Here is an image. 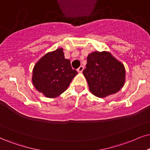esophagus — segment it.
<instances>
[{"label": "esophagus", "mask_w": 150, "mask_h": 150, "mask_svg": "<svg viewBox=\"0 0 150 150\" xmlns=\"http://www.w3.org/2000/svg\"><path fill=\"white\" fill-rule=\"evenodd\" d=\"M83 70H84V66H79V67L78 68V69H77V72H78V73H81V72L83 71Z\"/></svg>", "instance_id": "obj_1"}]
</instances>
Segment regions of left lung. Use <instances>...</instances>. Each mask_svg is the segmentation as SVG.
<instances>
[{
    "instance_id": "left-lung-1",
    "label": "left lung",
    "mask_w": 150,
    "mask_h": 150,
    "mask_svg": "<svg viewBox=\"0 0 150 150\" xmlns=\"http://www.w3.org/2000/svg\"><path fill=\"white\" fill-rule=\"evenodd\" d=\"M83 74L89 91L100 98L119 91L125 82L124 65L108 51H94L88 54Z\"/></svg>"
}]
</instances>
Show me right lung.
I'll return each instance as SVG.
<instances>
[{
  "instance_id": "right-lung-1",
  "label": "right lung",
  "mask_w": 150,
  "mask_h": 150,
  "mask_svg": "<svg viewBox=\"0 0 150 150\" xmlns=\"http://www.w3.org/2000/svg\"><path fill=\"white\" fill-rule=\"evenodd\" d=\"M77 74L61 48L46 53L35 64L32 81L45 97L54 98L65 91Z\"/></svg>"
}]
</instances>
